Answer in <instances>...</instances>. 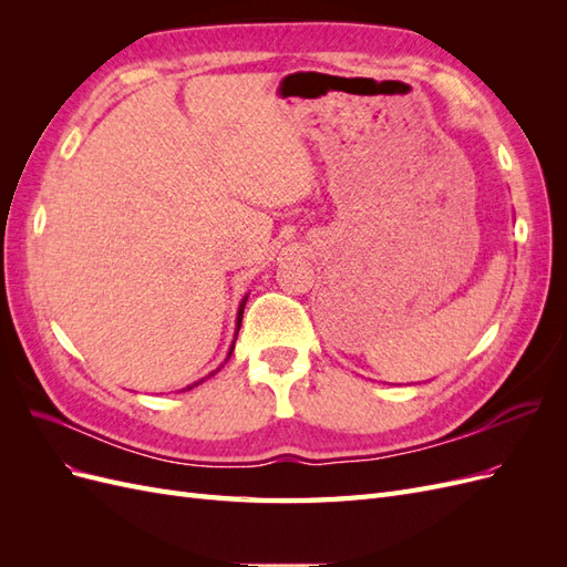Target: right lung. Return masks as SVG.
<instances>
[{
  "instance_id": "right-lung-1",
  "label": "right lung",
  "mask_w": 567,
  "mask_h": 567,
  "mask_svg": "<svg viewBox=\"0 0 567 567\" xmlns=\"http://www.w3.org/2000/svg\"><path fill=\"white\" fill-rule=\"evenodd\" d=\"M246 300H248V296H246V298H244V300H241V307H238V317H236V336H238V329H241V319H244V310H246ZM234 340H236V338H234ZM231 352H234V346H231V350H229V354H227V359H229V357H231ZM225 364H227V362H225ZM217 371H219V369H217ZM217 371H213V373H210V375H215V373H217ZM203 381H205V379H203ZM203 381H198V383H203ZM198 383H194V385H198ZM194 385H188V388H186V390H192V388H194Z\"/></svg>"
}]
</instances>
